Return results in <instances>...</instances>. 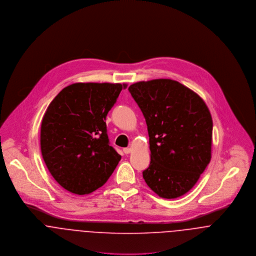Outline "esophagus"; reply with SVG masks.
<instances>
[{"label": "esophagus", "mask_w": 256, "mask_h": 256, "mask_svg": "<svg viewBox=\"0 0 256 256\" xmlns=\"http://www.w3.org/2000/svg\"><path fill=\"white\" fill-rule=\"evenodd\" d=\"M122 151H124V154H128V153H130V152H132V148L126 147V148H124V149H122Z\"/></svg>", "instance_id": "34e87169"}]
</instances>
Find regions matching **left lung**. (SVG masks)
Returning a JSON list of instances; mask_svg holds the SVG:
<instances>
[{
  "mask_svg": "<svg viewBox=\"0 0 256 256\" xmlns=\"http://www.w3.org/2000/svg\"><path fill=\"white\" fill-rule=\"evenodd\" d=\"M145 118L150 165L142 172L160 198L190 192L211 160L213 122L208 107L192 89L172 80L140 82L128 87Z\"/></svg>",
  "mask_w": 256,
  "mask_h": 256,
  "instance_id": "obj_1",
  "label": "left lung"
}]
</instances>
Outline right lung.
<instances>
[{
  "label": "right lung",
  "mask_w": 256,
  "mask_h": 256,
  "mask_svg": "<svg viewBox=\"0 0 256 256\" xmlns=\"http://www.w3.org/2000/svg\"><path fill=\"white\" fill-rule=\"evenodd\" d=\"M120 84H74L48 106L41 124L44 162L58 184L84 196L101 188L122 156L107 134L106 116L122 88Z\"/></svg>",
  "instance_id": "obj_1"
}]
</instances>
